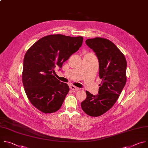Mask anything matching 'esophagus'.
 Returning <instances> with one entry per match:
<instances>
[{
  "label": "esophagus",
  "instance_id": "34e87169",
  "mask_svg": "<svg viewBox=\"0 0 148 148\" xmlns=\"http://www.w3.org/2000/svg\"><path fill=\"white\" fill-rule=\"evenodd\" d=\"M70 88H71V89L73 91H77V90H79V88H78V87H76L75 86H73V85L71 86Z\"/></svg>",
  "mask_w": 148,
  "mask_h": 148
}]
</instances>
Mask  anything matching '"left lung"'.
Wrapping results in <instances>:
<instances>
[{
  "mask_svg": "<svg viewBox=\"0 0 148 148\" xmlns=\"http://www.w3.org/2000/svg\"><path fill=\"white\" fill-rule=\"evenodd\" d=\"M86 43L98 58L102 81L99 95L94 96L86 91L87 97L81 103V107L86 114L96 117L108 111L119 99L127 82V61L123 52L109 40L96 37L87 40Z\"/></svg>",
  "mask_w": 148,
  "mask_h": 148,
  "instance_id": "8db88e82",
  "label": "left lung"
}]
</instances>
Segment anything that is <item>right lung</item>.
I'll return each mask as SVG.
<instances>
[{
  "mask_svg": "<svg viewBox=\"0 0 148 148\" xmlns=\"http://www.w3.org/2000/svg\"><path fill=\"white\" fill-rule=\"evenodd\" d=\"M83 38L62 34L45 36L30 47L23 62L22 81L30 103L41 112L53 113L60 109L69 91V86L52 74L82 46Z\"/></svg>",
  "mask_w": 148,
  "mask_h": 148,
  "instance_id": "right-lung-1",
  "label": "right lung"
}]
</instances>
